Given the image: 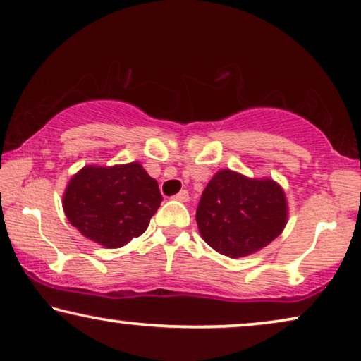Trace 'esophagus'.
Listing matches in <instances>:
<instances>
[{"mask_svg":"<svg viewBox=\"0 0 361 361\" xmlns=\"http://www.w3.org/2000/svg\"><path fill=\"white\" fill-rule=\"evenodd\" d=\"M175 200H178V201H181V202H186L188 200H190V192H188L186 190H181L178 195H175L173 196Z\"/></svg>","mask_w":361,"mask_h":361,"instance_id":"esophagus-1","label":"esophagus"}]
</instances>
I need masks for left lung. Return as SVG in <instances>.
I'll return each mask as SVG.
<instances>
[{"label":"left lung","mask_w":361,"mask_h":361,"mask_svg":"<svg viewBox=\"0 0 361 361\" xmlns=\"http://www.w3.org/2000/svg\"><path fill=\"white\" fill-rule=\"evenodd\" d=\"M288 202L283 188L270 178H247L221 170L207 183L196 209L201 237L231 258L255 253L283 232Z\"/></svg>","instance_id":"8db88e82"}]
</instances>
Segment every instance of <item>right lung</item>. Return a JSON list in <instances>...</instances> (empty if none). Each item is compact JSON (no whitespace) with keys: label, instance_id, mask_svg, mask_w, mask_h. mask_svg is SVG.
I'll use <instances>...</instances> for the list:
<instances>
[{"label":"right lung","instance_id":"add662e5","mask_svg":"<svg viewBox=\"0 0 361 361\" xmlns=\"http://www.w3.org/2000/svg\"><path fill=\"white\" fill-rule=\"evenodd\" d=\"M161 200L159 183L139 161L88 165L68 181L63 211L81 235L118 248L145 232Z\"/></svg>","mask_w":361,"mask_h":361}]
</instances>
